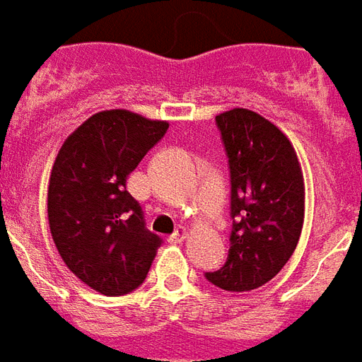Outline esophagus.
<instances>
[{
    "mask_svg": "<svg viewBox=\"0 0 362 362\" xmlns=\"http://www.w3.org/2000/svg\"><path fill=\"white\" fill-rule=\"evenodd\" d=\"M186 235H188V230H186V227H180L174 235L168 236V243L170 244H182L184 243V238H186Z\"/></svg>",
    "mask_w": 362,
    "mask_h": 362,
    "instance_id": "1",
    "label": "esophagus"
}]
</instances>
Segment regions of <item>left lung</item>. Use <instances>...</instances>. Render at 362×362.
<instances>
[{
  "label": "left lung",
  "mask_w": 362,
  "mask_h": 362,
  "mask_svg": "<svg viewBox=\"0 0 362 362\" xmlns=\"http://www.w3.org/2000/svg\"><path fill=\"white\" fill-rule=\"evenodd\" d=\"M230 170V248L225 266L205 273L215 287L252 291L293 256L304 221V182L287 135L246 108L215 116Z\"/></svg>",
  "instance_id": "1"
}]
</instances>
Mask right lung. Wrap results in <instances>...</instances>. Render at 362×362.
<instances>
[{"mask_svg": "<svg viewBox=\"0 0 362 362\" xmlns=\"http://www.w3.org/2000/svg\"><path fill=\"white\" fill-rule=\"evenodd\" d=\"M166 129L168 122L135 112H96L64 141L52 166V238L66 266L96 293L119 296L139 287L163 244L145 227L126 180Z\"/></svg>", "mask_w": 362, "mask_h": 362, "instance_id": "add662e5", "label": "right lung"}]
</instances>
